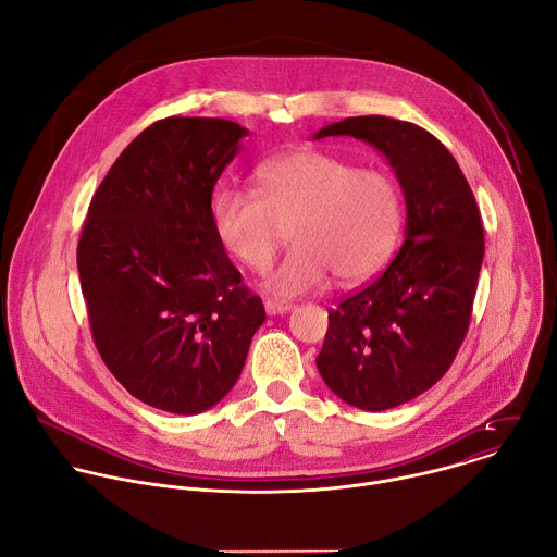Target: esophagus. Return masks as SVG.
Segmentation results:
<instances>
[{"label": "esophagus", "mask_w": 557, "mask_h": 557, "mask_svg": "<svg viewBox=\"0 0 557 557\" xmlns=\"http://www.w3.org/2000/svg\"><path fill=\"white\" fill-rule=\"evenodd\" d=\"M295 306L290 301H282V299H267L264 301V310L267 314H286L290 312Z\"/></svg>", "instance_id": "1"}]
</instances>
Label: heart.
I'll return each instance as SVG.
<instances>
[{
    "instance_id": "heart-1",
    "label": "heart",
    "mask_w": 557,
    "mask_h": 557,
    "mask_svg": "<svg viewBox=\"0 0 557 557\" xmlns=\"http://www.w3.org/2000/svg\"><path fill=\"white\" fill-rule=\"evenodd\" d=\"M256 191L224 187L211 200L222 249L243 267H269L284 228L295 245L264 277V288L297 297L374 273L401 231V198L379 170H357L342 156L304 149L275 156L256 170Z\"/></svg>"
}]
</instances>
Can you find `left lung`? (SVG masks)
I'll use <instances>...</instances> for the list:
<instances>
[{
	"label": "left lung",
	"instance_id": "obj_1",
	"mask_svg": "<svg viewBox=\"0 0 557 557\" xmlns=\"http://www.w3.org/2000/svg\"><path fill=\"white\" fill-rule=\"evenodd\" d=\"M326 136L376 147L406 198L401 251L329 310L317 355V370L342 401L381 412L412 401L449 370L469 329L485 231L456 158L423 127L350 116L312 138Z\"/></svg>",
	"mask_w": 557,
	"mask_h": 557
}]
</instances>
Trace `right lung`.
Wrapping results in <instances>:
<instances>
[{
    "instance_id": "obj_1",
    "label": "right lung",
    "mask_w": 557,
    "mask_h": 557,
    "mask_svg": "<svg viewBox=\"0 0 557 557\" xmlns=\"http://www.w3.org/2000/svg\"><path fill=\"white\" fill-rule=\"evenodd\" d=\"M247 134L224 119L156 121L99 185L76 247L101 359L163 412L222 401L267 320L211 222L213 187Z\"/></svg>"
}]
</instances>
